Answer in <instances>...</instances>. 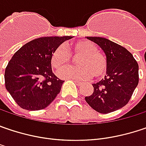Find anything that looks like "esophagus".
<instances>
[{
    "mask_svg": "<svg viewBox=\"0 0 146 146\" xmlns=\"http://www.w3.org/2000/svg\"><path fill=\"white\" fill-rule=\"evenodd\" d=\"M68 79H72V78H68ZM77 85H78V86H80V85H82V82H79V81H78V80H75V79H72Z\"/></svg>",
    "mask_w": 146,
    "mask_h": 146,
    "instance_id": "obj_1",
    "label": "esophagus"
}]
</instances>
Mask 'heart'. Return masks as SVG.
Masks as SVG:
<instances>
[{
  "instance_id": "obj_1",
  "label": "heart",
  "mask_w": 146,
  "mask_h": 146,
  "mask_svg": "<svg viewBox=\"0 0 146 146\" xmlns=\"http://www.w3.org/2000/svg\"><path fill=\"white\" fill-rule=\"evenodd\" d=\"M71 54H80L76 59L78 66L60 71L58 74L62 78L86 80L93 75L95 78H99L107 71V56L98 50L93 43L88 40H78L73 43L70 53L64 45L56 47L50 58L52 67L57 72L63 69L71 62Z\"/></svg>"
}]
</instances>
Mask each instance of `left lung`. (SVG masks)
<instances>
[{
    "instance_id": "1",
    "label": "left lung",
    "mask_w": 146,
    "mask_h": 146,
    "mask_svg": "<svg viewBox=\"0 0 146 146\" xmlns=\"http://www.w3.org/2000/svg\"><path fill=\"white\" fill-rule=\"evenodd\" d=\"M104 51L108 61L107 75L93 83L86 102L98 112L107 114L125 106L139 82V66L133 55L116 43L102 37H87Z\"/></svg>"
}]
</instances>
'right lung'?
<instances>
[{
  "label": "right lung",
  "mask_w": 146,
  "mask_h": 146,
  "mask_svg": "<svg viewBox=\"0 0 146 146\" xmlns=\"http://www.w3.org/2000/svg\"><path fill=\"white\" fill-rule=\"evenodd\" d=\"M72 38L41 37L31 40L15 52L5 68V84L21 108L42 110L60 92L64 81L52 72L50 58L56 47Z\"/></svg>",
  "instance_id": "obj_1"
}]
</instances>
